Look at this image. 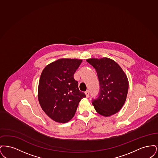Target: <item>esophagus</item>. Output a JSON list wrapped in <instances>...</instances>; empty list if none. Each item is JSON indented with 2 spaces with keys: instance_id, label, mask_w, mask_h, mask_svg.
Listing matches in <instances>:
<instances>
[{
  "instance_id": "34e87169",
  "label": "esophagus",
  "mask_w": 158,
  "mask_h": 158,
  "mask_svg": "<svg viewBox=\"0 0 158 158\" xmlns=\"http://www.w3.org/2000/svg\"><path fill=\"white\" fill-rule=\"evenodd\" d=\"M85 95H86V98H88V97H89V90H87L86 91H85Z\"/></svg>"
}]
</instances>
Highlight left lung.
I'll return each instance as SVG.
<instances>
[{
  "label": "left lung",
  "instance_id": "obj_1",
  "mask_svg": "<svg viewBox=\"0 0 158 158\" xmlns=\"http://www.w3.org/2000/svg\"><path fill=\"white\" fill-rule=\"evenodd\" d=\"M97 71L100 90L92 104L100 115L108 117L118 113L124 105L127 95V77L120 66L109 58L86 60Z\"/></svg>",
  "mask_w": 158,
  "mask_h": 158
}]
</instances>
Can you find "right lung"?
Instances as JSON below:
<instances>
[{
	"label": "right lung",
	"instance_id": "1",
	"mask_svg": "<svg viewBox=\"0 0 158 158\" xmlns=\"http://www.w3.org/2000/svg\"><path fill=\"white\" fill-rule=\"evenodd\" d=\"M82 60L61 59L45 67L40 76L38 98L43 110L52 120L61 123L75 115L85 94L80 91L73 75Z\"/></svg>",
	"mask_w": 158,
	"mask_h": 158
}]
</instances>
